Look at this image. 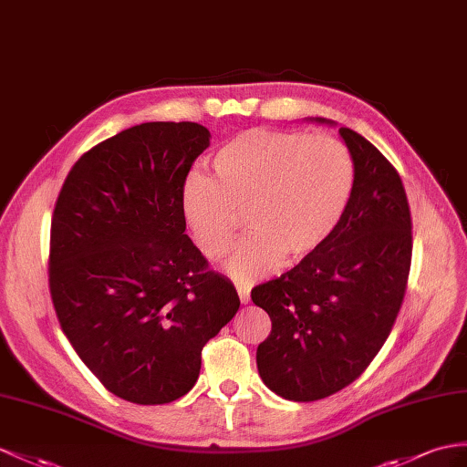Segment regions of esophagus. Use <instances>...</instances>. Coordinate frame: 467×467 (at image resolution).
Masks as SVG:
<instances>
[{"label": "esophagus", "instance_id": "34e87169", "mask_svg": "<svg viewBox=\"0 0 467 467\" xmlns=\"http://www.w3.org/2000/svg\"><path fill=\"white\" fill-rule=\"evenodd\" d=\"M235 289H237V295H240V301H242L244 305H247V303H249V287L237 285Z\"/></svg>", "mask_w": 467, "mask_h": 467}]
</instances>
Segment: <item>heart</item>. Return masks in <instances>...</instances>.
Instances as JSON below:
<instances>
[{
  "instance_id": "heart-1",
  "label": "heart",
  "mask_w": 467,
  "mask_h": 467,
  "mask_svg": "<svg viewBox=\"0 0 467 467\" xmlns=\"http://www.w3.org/2000/svg\"><path fill=\"white\" fill-rule=\"evenodd\" d=\"M213 178L190 174L182 186V215L200 252L222 259L237 212L252 227L227 261L237 281H255L311 259L333 240L355 192V161L333 136L252 129L223 142L212 161Z\"/></svg>"
}]
</instances>
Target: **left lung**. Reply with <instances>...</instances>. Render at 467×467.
Instances as JSON below:
<instances>
[{"label": "left lung", "instance_id": "1", "mask_svg": "<svg viewBox=\"0 0 467 467\" xmlns=\"http://www.w3.org/2000/svg\"><path fill=\"white\" fill-rule=\"evenodd\" d=\"M338 134L355 161V192L337 234L311 259L252 289L271 319L257 347L259 377L295 402L321 400L367 370L392 331L410 273L412 220L400 176L365 136L345 127Z\"/></svg>", "mask_w": 467, "mask_h": 467}]
</instances>
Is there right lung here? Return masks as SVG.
<instances>
[{"label": "right lung", "mask_w": 467, "mask_h": 467, "mask_svg": "<svg viewBox=\"0 0 467 467\" xmlns=\"http://www.w3.org/2000/svg\"><path fill=\"white\" fill-rule=\"evenodd\" d=\"M210 146L198 122H142L85 152L55 203L49 289L63 333L109 392L166 404L240 309L192 244L180 194Z\"/></svg>", "instance_id": "add662e5"}]
</instances>
